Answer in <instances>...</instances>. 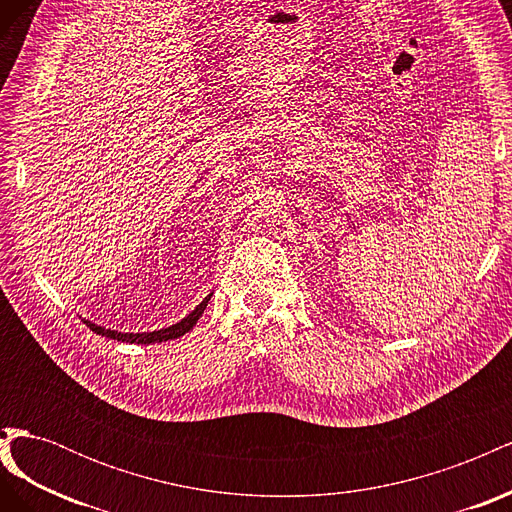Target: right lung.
<instances>
[{
    "label": "right lung",
    "instance_id": "1",
    "mask_svg": "<svg viewBox=\"0 0 512 512\" xmlns=\"http://www.w3.org/2000/svg\"><path fill=\"white\" fill-rule=\"evenodd\" d=\"M211 294H213V292H211ZM211 294H207V297H205L203 301H200L188 316L181 318V320L175 322V324H170V327L158 329V331H147V333H121V331H113V329L100 327V324L91 322V320H83V322L87 324V327H89L91 331H96L98 335H104V337H108V339H117V342H130V344H160V342H168V339H177V337L188 333V331L194 327V324L198 322V318L203 316L207 303L211 301Z\"/></svg>",
    "mask_w": 512,
    "mask_h": 512
}]
</instances>
